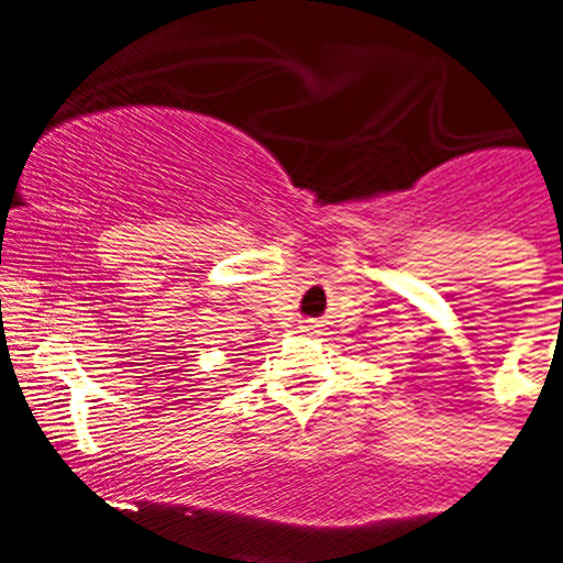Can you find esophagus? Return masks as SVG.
Wrapping results in <instances>:
<instances>
[{
    "label": "esophagus",
    "mask_w": 563,
    "mask_h": 563,
    "mask_svg": "<svg viewBox=\"0 0 563 563\" xmlns=\"http://www.w3.org/2000/svg\"><path fill=\"white\" fill-rule=\"evenodd\" d=\"M318 323L316 321H302V332H316Z\"/></svg>",
    "instance_id": "34e87169"
}]
</instances>
